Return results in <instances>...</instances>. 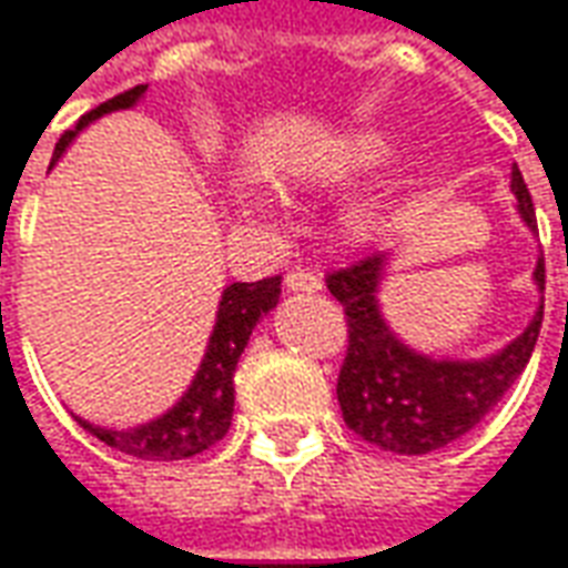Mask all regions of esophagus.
I'll return each mask as SVG.
<instances>
[{"instance_id": "esophagus-1", "label": "esophagus", "mask_w": 568, "mask_h": 568, "mask_svg": "<svg viewBox=\"0 0 568 568\" xmlns=\"http://www.w3.org/2000/svg\"><path fill=\"white\" fill-rule=\"evenodd\" d=\"M284 284H287V291H303V293H318L324 287V281L318 272H312V268H293L284 277Z\"/></svg>"}]
</instances>
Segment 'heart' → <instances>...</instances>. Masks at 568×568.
<instances>
[{
	"mask_svg": "<svg viewBox=\"0 0 568 568\" xmlns=\"http://www.w3.org/2000/svg\"><path fill=\"white\" fill-rule=\"evenodd\" d=\"M389 154H393V144H389L386 135H381V132H358V135H349V139H343L334 148H327L324 158L315 163V175H322V179H343V175L367 172L386 163ZM377 219H381L377 206L362 203V206H355L349 213V229L355 234H365L377 225Z\"/></svg>",
	"mask_w": 568,
	"mask_h": 568,
	"instance_id": "1",
	"label": "heart"
}]
</instances>
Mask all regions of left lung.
<instances>
[{
	"label": "left lung",
	"instance_id": "obj_1",
	"mask_svg": "<svg viewBox=\"0 0 568 568\" xmlns=\"http://www.w3.org/2000/svg\"><path fill=\"white\" fill-rule=\"evenodd\" d=\"M510 187L526 225L538 232L535 203L516 166ZM383 262V253H371L327 272V291L343 306L349 331L336 398L355 436L393 455H426L467 436L514 386L535 352L545 306H538L529 327L498 355L483 362H436L398 343L381 318ZM535 284L545 291V260L535 265Z\"/></svg>",
	"mask_w": 568,
	"mask_h": 568
}]
</instances>
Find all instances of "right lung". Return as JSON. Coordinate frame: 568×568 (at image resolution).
<instances>
[{"mask_svg": "<svg viewBox=\"0 0 568 568\" xmlns=\"http://www.w3.org/2000/svg\"><path fill=\"white\" fill-rule=\"evenodd\" d=\"M148 85H135L129 92L108 98L104 104H98L95 111L82 113L80 123L68 129L58 144H54V160L64 154V148L70 139L80 132L85 123L98 120L101 113L120 111V108H132L139 98L144 95ZM281 296V275L262 277L256 284H232L222 293L219 303L216 327L210 336V346L203 355L201 371L191 383L182 402L172 410H166L163 417L151 420V424L135 426V429H101L80 420L85 433H92L95 439L104 445H111L116 452L142 460H185L213 448L232 426L234 414V367L237 358L244 352L246 339L253 334V327L260 322L265 312H272L277 306Z\"/></svg>", "mask_w": 568, "mask_h": 568, "instance_id": "1", "label": "right lung"}]
</instances>
